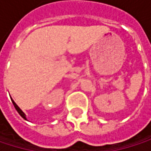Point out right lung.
<instances>
[{"mask_svg":"<svg viewBox=\"0 0 151 151\" xmlns=\"http://www.w3.org/2000/svg\"><path fill=\"white\" fill-rule=\"evenodd\" d=\"M11 101H12L13 105H14V106H15V108L16 109V111L18 112V114H20V115H21V116H22V118H23L24 120L28 121V120H27V117H26V114H24V113H23V112L22 111V109H21V108H20V107H19L18 106L15 104V102L14 101H13V99H11Z\"/></svg>","mask_w":151,"mask_h":151,"instance_id":"1","label":"right lung"}]
</instances>
